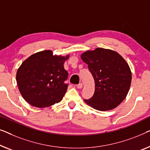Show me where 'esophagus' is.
Segmentation results:
<instances>
[{
  "label": "esophagus",
  "instance_id": "34e87169",
  "mask_svg": "<svg viewBox=\"0 0 150 150\" xmlns=\"http://www.w3.org/2000/svg\"><path fill=\"white\" fill-rule=\"evenodd\" d=\"M77 88H79V89H81V88H83V84H82L81 83H79L78 85H77Z\"/></svg>",
  "mask_w": 150,
  "mask_h": 150
}]
</instances>
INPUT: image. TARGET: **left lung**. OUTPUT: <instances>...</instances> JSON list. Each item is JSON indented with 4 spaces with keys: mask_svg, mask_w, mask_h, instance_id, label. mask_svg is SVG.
Masks as SVG:
<instances>
[{
    "mask_svg": "<svg viewBox=\"0 0 150 150\" xmlns=\"http://www.w3.org/2000/svg\"><path fill=\"white\" fill-rule=\"evenodd\" d=\"M94 79L95 88L91 98L85 103L96 110L115 108L129 91L132 73L127 62L117 52L98 47L81 55Z\"/></svg>",
    "mask_w": 150,
    "mask_h": 150,
    "instance_id": "left-lung-1",
    "label": "left lung"
}]
</instances>
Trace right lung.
<instances>
[{"label": "right lung", "instance_id": "right-lung-1", "mask_svg": "<svg viewBox=\"0 0 150 150\" xmlns=\"http://www.w3.org/2000/svg\"><path fill=\"white\" fill-rule=\"evenodd\" d=\"M69 56L43 50L31 55L22 63L17 71L16 81L26 102L39 108L60 102L68 88L64 83L68 77L64 63Z\"/></svg>", "mask_w": 150, "mask_h": 150}]
</instances>
